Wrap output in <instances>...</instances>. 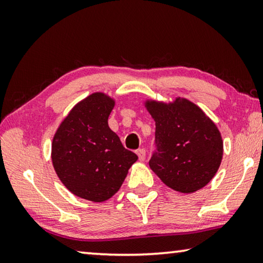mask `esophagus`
<instances>
[{
	"label": "esophagus",
	"mask_w": 263,
	"mask_h": 263,
	"mask_svg": "<svg viewBox=\"0 0 263 263\" xmlns=\"http://www.w3.org/2000/svg\"><path fill=\"white\" fill-rule=\"evenodd\" d=\"M137 155H138V158H139V161H144L145 160V158H146V153H145V149H142V148H140V149H138L137 151Z\"/></svg>",
	"instance_id": "34e87169"
}]
</instances>
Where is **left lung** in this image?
Wrapping results in <instances>:
<instances>
[{
    "label": "left lung",
    "instance_id": "8db88e82",
    "mask_svg": "<svg viewBox=\"0 0 263 263\" xmlns=\"http://www.w3.org/2000/svg\"><path fill=\"white\" fill-rule=\"evenodd\" d=\"M144 106L155 122L158 152L149 160L151 169L179 193L204 188L219 169L224 152L216 124L184 97L169 102L147 99Z\"/></svg>",
    "mask_w": 263,
    "mask_h": 263
}]
</instances>
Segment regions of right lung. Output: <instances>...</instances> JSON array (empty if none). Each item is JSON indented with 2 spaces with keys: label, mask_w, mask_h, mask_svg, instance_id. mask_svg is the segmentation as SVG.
<instances>
[{
  "label": "right lung",
  "mask_w": 263,
  "mask_h": 263,
  "mask_svg": "<svg viewBox=\"0 0 263 263\" xmlns=\"http://www.w3.org/2000/svg\"><path fill=\"white\" fill-rule=\"evenodd\" d=\"M115 104L109 94L92 92L70 109L52 139V164L61 183L94 203L112 197L138 160L109 127Z\"/></svg>",
  "instance_id": "1"
}]
</instances>
